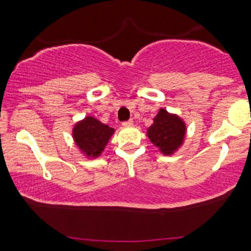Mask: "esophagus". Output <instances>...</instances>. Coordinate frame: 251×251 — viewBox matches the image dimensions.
<instances>
[{
    "label": "esophagus",
    "instance_id": "34e87169",
    "mask_svg": "<svg viewBox=\"0 0 251 251\" xmlns=\"http://www.w3.org/2000/svg\"><path fill=\"white\" fill-rule=\"evenodd\" d=\"M132 125H133L132 119H130V120H127V121H124L123 123V126H125V127H128V126H132Z\"/></svg>",
    "mask_w": 251,
    "mask_h": 251
}]
</instances>
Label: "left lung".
Instances as JSON below:
<instances>
[{"instance_id": "obj_1", "label": "left lung", "mask_w": 251, "mask_h": 251, "mask_svg": "<svg viewBox=\"0 0 251 251\" xmlns=\"http://www.w3.org/2000/svg\"><path fill=\"white\" fill-rule=\"evenodd\" d=\"M186 133V124L175 114L160 109L153 119V125L148 128L149 140L165 155L173 154L182 143Z\"/></svg>"}]
</instances>
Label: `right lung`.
<instances>
[{"label":"right lung","mask_w":251,"mask_h":251,"mask_svg":"<svg viewBox=\"0 0 251 251\" xmlns=\"http://www.w3.org/2000/svg\"><path fill=\"white\" fill-rule=\"evenodd\" d=\"M113 133L114 128L104 125L92 116H87L77 123L73 130L76 146L91 158H96L104 151Z\"/></svg>","instance_id":"obj_1"}]
</instances>
